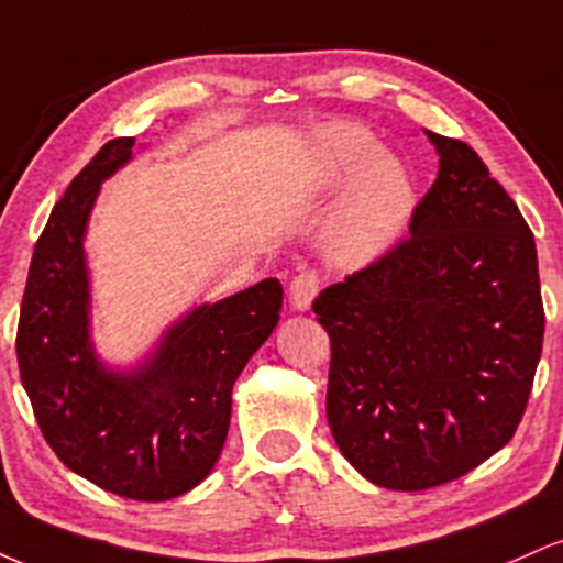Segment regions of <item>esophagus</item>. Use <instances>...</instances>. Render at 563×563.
Listing matches in <instances>:
<instances>
[{
	"instance_id": "obj_1",
	"label": "esophagus",
	"mask_w": 563,
	"mask_h": 563,
	"mask_svg": "<svg viewBox=\"0 0 563 563\" xmlns=\"http://www.w3.org/2000/svg\"><path fill=\"white\" fill-rule=\"evenodd\" d=\"M318 290L320 277L314 273H301L299 277H294V283H290V303H294L296 312H307L312 307Z\"/></svg>"
}]
</instances>
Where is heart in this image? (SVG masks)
<instances>
[{"instance_id": "b5f03b06", "label": "heart", "mask_w": 563, "mask_h": 563, "mask_svg": "<svg viewBox=\"0 0 563 563\" xmlns=\"http://www.w3.org/2000/svg\"><path fill=\"white\" fill-rule=\"evenodd\" d=\"M320 185H349L331 222L339 260L363 264L394 249L416 209V187L402 161L380 153L378 142L354 124H333L318 137Z\"/></svg>"}]
</instances>
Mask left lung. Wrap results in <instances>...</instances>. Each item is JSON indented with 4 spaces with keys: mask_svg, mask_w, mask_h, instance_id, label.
Listing matches in <instances>:
<instances>
[{
    "mask_svg": "<svg viewBox=\"0 0 563 563\" xmlns=\"http://www.w3.org/2000/svg\"><path fill=\"white\" fill-rule=\"evenodd\" d=\"M410 238L314 299L331 335L325 412L341 455L399 493L439 487L506 448L532 391L545 314L519 206L461 140Z\"/></svg>",
    "mask_w": 563,
    "mask_h": 563,
    "instance_id": "8db88e82",
    "label": "left lung"
}]
</instances>
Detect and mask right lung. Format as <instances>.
<instances>
[{
  "mask_svg": "<svg viewBox=\"0 0 563 563\" xmlns=\"http://www.w3.org/2000/svg\"><path fill=\"white\" fill-rule=\"evenodd\" d=\"M134 137L106 142L68 185L36 241L18 322V365L44 439L74 474L108 493L161 503L214 468L232 386L280 320L275 277L200 303L132 367L102 363L92 341L89 214L132 161Z\"/></svg>",
  "mask_w": 563,
  "mask_h": 563,
  "instance_id": "1",
  "label": "right lung"
}]
</instances>
